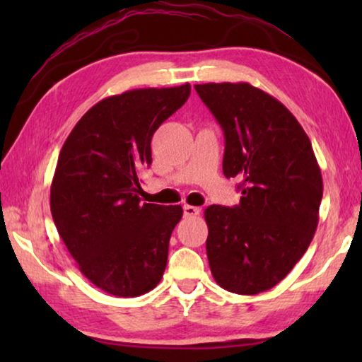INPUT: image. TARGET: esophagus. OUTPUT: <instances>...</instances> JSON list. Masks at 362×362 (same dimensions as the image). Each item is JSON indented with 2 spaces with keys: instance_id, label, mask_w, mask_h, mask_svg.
Returning <instances> with one entry per match:
<instances>
[{
  "instance_id": "obj_1",
  "label": "esophagus",
  "mask_w": 362,
  "mask_h": 362,
  "mask_svg": "<svg viewBox=\"0 0 362 362\" xmlns=\"http://www.w3.org/2000/svg\"><path fill=\"white\" fill-rule=\"evenodd\" d=\"M199 214H201V209H199V207L188 206V204L183 206V216H185V217H198Z\"/></svg>"
}]
</instances>
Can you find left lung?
Wrapping results in <instances>:
<instances>
[{"mask_svg": "<svg viewBox=\"0 0 362 362\" xmlns=\"http://www.w3.org/2000/svg\"><path fill=\"white\" fill-rule=\"evenodd\" d=\"M225 136L223 174L241 180L240 204H212L206 250L216 283L255 296L296 267L313 240L322 177L303 127L283 103L249 83L196 84Z\"/></svg>", "mask_w": 362, "mask_h": 362, "instance_id": "left-lung-1", "label": "left lung"}]
</instances>
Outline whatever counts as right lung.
<instances>
[{"label":"right lung","mask_w":362,"mask_h":362,"mask_svg":"<svg viewBox=\"0 0 362 362\" xmlns=\"http://www.w3.org/2000/svg\"><path fill=\"white\" fill-rule=\"evenodd\" d=\"M192 93L132 89L89 108L60 150L51 185L54 223L90 283L116 297L156 287L182 206L140 203V174L151 164V137Z\"/></svg>","instance_id":"obj_1"}]
</instances>
